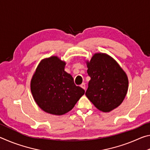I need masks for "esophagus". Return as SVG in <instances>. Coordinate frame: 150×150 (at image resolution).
Returning <instances> with one entry per match:
<instances>
[{"label":"esophagus","instance_id":"1","mask_svg":"<svg viewBox=\"0 0 150 150\" xmlns=\"http://www.w3.org/2000/svg\"><path fill=\"white\" fill-rule=\"evenodd\" d=\"M81 87L82 88H83V89H84V90H85V83H83L81 85Z\"/></svg>","mask_w":150,"mask_h":150}]
</instances>
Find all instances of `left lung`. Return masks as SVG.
<instances>
[{
    "label": "left lung",
    "instance_id": "1",
    "mask_svg": "<svg viewBox=\"0 0 150 150\" xmlns=\"http://www.w3.org/2000/svg\"><path fill=\"white\" fill-rule=\"evenodd\" d=\"M91 80L85 95L98 110L109 112L123 102L128 92V79L120 65L105 53H96L86 61Z\"/></svg>",
    "mask_w": 150,
    "mask_h": 150
}]
</instances>
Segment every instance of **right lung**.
Returning <instances> with one entry per match:
<instances>
[{"instance_id": "1", "label": "right lung", "mask_w": 150, "mask_h": 150, "mask_svg": "<svg viewBox=\"0 0 150 150\" xmlns=\"http://www.w3.org/2000/svg\"><path fill=\"white\" fill-rule=\"evenodd\" d=\"M65 62L57 56L42 59L30 82L35 102L42 110L54 115H63L71 110L85 94L76 86L73 78L65 71Z\"/></svg>"}]
</instances>
